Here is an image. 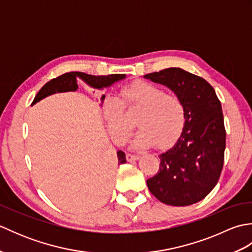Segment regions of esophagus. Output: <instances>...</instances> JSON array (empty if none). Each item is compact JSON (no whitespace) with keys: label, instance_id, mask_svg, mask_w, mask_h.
<instances>
[{"label":"esophagus","instance_id":"obj_1","mask_svg":"<svg viewBox=\"0 0 252 252\" xmlns=\"http://www.w3.org/2000/svg\"><path fill=\"white\" fill-rule=\"evenodd\" d=\"M126 157L127 161H135V160H137L138 158H140V156H138V155H133V154H129V153L126 155Z\"/></svg>","mask_w":252,"mask_h":252}]
</instances>
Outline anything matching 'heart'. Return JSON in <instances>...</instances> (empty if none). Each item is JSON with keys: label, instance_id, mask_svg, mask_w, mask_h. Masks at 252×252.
Masks as SVG:
<instances>
[{"label": "heart", "instance_id": "obj_1", "mask_svg": "<svg viewBox=\"0 0 252 252\" xmlns=\"http://www.w3.org/2000/svg\"><path fill=\"white\" fill-rule=\"evenodd\" d=\"M101 108L111 136L123 142L133 130V122L127 115L136 114L140 131L133 141L138 148L156 145L167 149L178 142L186 122V109L178 94L165 93L151 82L137 80L120 89L119 97L106 95Z\"/></svg>", "mask_w": 252, "mask_h": 252}]
</instances>
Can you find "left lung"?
Segmentation results:
<instances>
[{
    "label": "left lung",
    "mask_w": 252,
    "mask_h": 252,
    "mask_svg": "<svg viewBox=\"0 0 252 252\" xmlns=\"http://www.w3.org/2000/svg\"><path fill=\"white\" fill-rule=\"evenodd\" d=\"M145 78L167 85L186 109L183 133L159 156V171L147 180L148 189L165 205H192L215 189L223 169L226 131L221 101L205 79L181 68H167Z\"/></svg>",
    "instance_id": "left-lung-1"
}]
</instances>
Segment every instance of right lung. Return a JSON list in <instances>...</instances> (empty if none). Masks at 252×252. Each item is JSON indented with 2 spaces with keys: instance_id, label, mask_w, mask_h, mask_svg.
<instances>
[{
  "instance_id": "1",
  "label": "right lung",
  "mask_w": 252,
  "mask_h": 252,
  "mask_svg": "<svg viewBox=\"0 0 252 252\" xmlns=\"http://www.w3.org/2000/svg\"><path fill=\"white\" fill-rule=\"evenodd\" d=\"M77 78L82 79L83 81L87 82L89 85L96 89H101L109 87L112 83L116 81H119L121 79L126 78V74H120V73H115V74H107V76H92V74H88L84 72H79V71H72V72H66L62 74V76L52 79L51 81L44 84V87L42 88L35 97L32 101L31 105H34L37 101L43 99L46 96L54 93H60V92H69V91H76L78 89L77 84ZM104 97V96H103ZM101 97V99H103ZM118 155V163H125L126 162V154L122 151H119L117 153Z\"/></svg>"
}]
</instances>
